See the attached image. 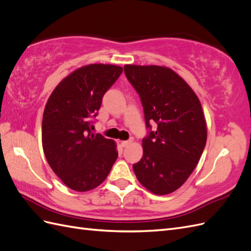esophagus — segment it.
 I'll use <instances>...</instances> for the list:
<instances>
[{
    "mask_svg": "<svg viewBox=\"0 0 251 251\" xmlns=\"http://www.w3.org/2000/svg\"><path fill=\"white\" fill-rule=\"evenodd\" d=\"M132 141H133V140H125V141H120V144H121V147L126 148V147H127L128 144H130Z\"/></svg>",
    "mask_w": 251,
    "mask_h": 251,
    "instance_id": "obj_1",
    "label": "esophagus"
}]
</instances>
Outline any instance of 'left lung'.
Masks as SVG:
<instances>
[{
	"label": "left lung",
	"instance_id": "obj_1",
	"mask_svg": "<svg viewBox=\"0 0 251 251\" xmlns=\"http://www.w3.org/2000/svg\"><path fill=\"white\" fill-rule=\"evenodd\" d=\"M139 94L150 133L142 139L143 156L133 164L140 183L155 195L178 189L198 164L206 144V121L198 96L170 68L124 67ZM155 121L157 130L151 131Z\"/></svg>",
	"mask_w": 251,
	"mask_h": 251
}]
</instances>
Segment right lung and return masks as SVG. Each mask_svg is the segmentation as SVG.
Instances as JSON below:
<instances>
[{
	"label": "right lung",
	"mask_w": 251,
	"mask_h": 251,
	"mask_svg": "<svg viewBox=\"0 0 251 251\" xmlns=\"http://www.w3.org/2000/svg\"><path fill=\"white\" fill-rule=\"evenodd\" d=\"M123 73L92 64L73 71L53 90L42 124L44 154L56 176L73 191L88 192L105 180L118 157L116 143L91 132L104 93Z\"/></svg>",
	"instance_id": "add662e5"
}]
</instances>
